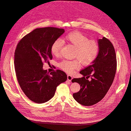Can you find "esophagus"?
Masks as SVG:
<instances>
[{"instance_id": "obj_1", "label": "esophagus", "mask_w": 131, "mask_h": 131, "mask_svg": "<svg viewBox=\"0 0 131 131\" xmlns=\"http://www.w3.org/2000/svg\"><path fill=\"white\" fill-rule=\"evenodd\" d=\"M73 79V77L70 75H67V80L69 81H71Z\"/></svg>"}]
</instances>
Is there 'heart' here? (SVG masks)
<instances>
[{
  "label": "heart",
  "instance_id": "1",
  "mask_svg": "<svg viewBox=\"0 0 131 131\" xmlns=\"http://www.w3.org/2000/svg\"><path fill=\"white\" fill-rule=\"evenodd\" d=\"M64 40L75 47L74 57L77 58L73 60L64 59L58 64L60 69L66 72L72 73L80 67L81 63L84 66L90 65L98 56L99 51L98 42L94 40H89L80 32L67 34L64 37ZM63 45V41L60 39L53 41L51 47V52L53 56H59Z\"/></svg>",
  "mask_w": 131,
  "mask_h": 131
}]
</instances>
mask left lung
<instances>
[{"label": "left lung", "mask_w": 131, "mask_h": 131, "mask_svg": "<svg viewBox=\"0 0 131 131\" xmlns=\"http://www.w3.org/2000/svg\"><path fill=\"white\" fill-rule=\"evenodd\" d=\"M99 51L92 64L80 71L81 78H74L72 82H77L80 90L73 93L74 99L81 105L90 106L101 100L111 88L117 69L115 48L109 40L105 37L98 40ZM91 78L89 81L88 79Z\"/></svg>", "instance_id": "left-lung-1"}]
</instances>
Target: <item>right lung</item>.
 Returning <instances> with one entry per match:
<instances>
[{
  "instance_id": "1",
  "label": "right lung",
  "mask_w": 131,
  "mask_h": 131,
  "mask_svg": "<svg viewBox=\"0 0 131 131\" xmlns=\"http://www.w3.org/2000/svg\"><path fill=\"white\" fill-rule=\"evenodd\" d=\"M64 32L53 27L37 28L22 38L16 46L14 66L18 82L27 98L37 104L51 99L57 86L67 80V75L61 70L49 73L43 70V63H49L52 58L53 42Z\"/></svg>"
}]
</instances>
